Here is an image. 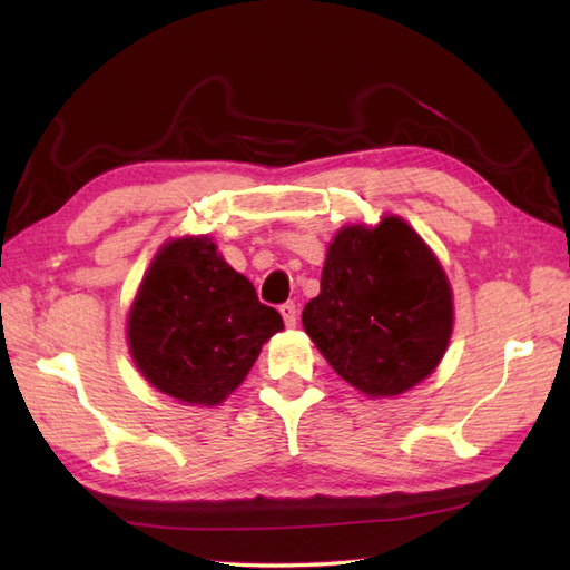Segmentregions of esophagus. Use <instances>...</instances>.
Segmentation results:
<instances>
[{
    "label": "esophagus",
    "mask_w": 570,
    "mask_h": 570,
    "mask_svg": "<svg viewBox=\"0 0 570 570\" xmlns=\"http://www.w3.org/2000/svg\"><path fill=\"white\" fill-rule=\"evenodd\" d=\"M278 311H282V318H284V323H286V328H294L296 321H298L296 304H284Z\"/></svg>",
    "instance_id": "34e87169"
}]
</instances>
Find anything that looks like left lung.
Returning <instances> with one entry per match:
<instances>
[{
	"instance_id": "obj_1",
	"label": "left lung",
	"mask_w": 570,
	"mask_h": 570,
	"mask_svg": "<svg viewBox=\"0 0 570 570\" xmlns=\"http://www.w3.org/2000/svg\"><path fill=\"white\" fill-rule=\"evenodd\" d=\"M311 341L355 390L394 396L439 365L453 328L451 286L402 217L335 235L321 294L301 313Z\"/></svg>"
}]
</instances>
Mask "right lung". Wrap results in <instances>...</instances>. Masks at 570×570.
<instances>
[{
    "mask_svg": "<svg viewBox=\"0 0 570 570\" xmlns=\"http://www.w3.org/2000/svg\"><path fill=\"white\" fill-rule=\"evenodd\" d=\"M284 328L208 237H184L156 254L129 311V347L156 390L213 406L247 377L262 345Z\"/></svg>",
    "mask_w": 570,
    "mask_h": 570,
    "instance_id": "add662e5",
    "label": "right lung"
}]
</instances>
